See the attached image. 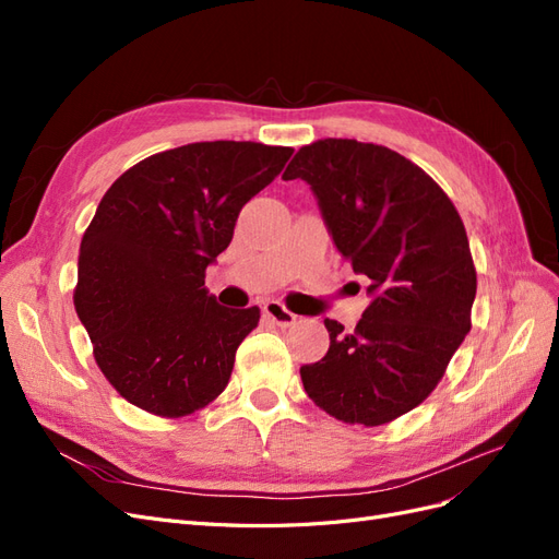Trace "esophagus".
I'll return each instance as SVG.
<instances>
[{"label": "esophagus", "mask_w": 559, "mask_h": 559, "mask_svg": "<svg viewBox=\"0 0 559 559\" xmlns=\"http://www.w3.org/2000/svg\"><path fill=\"white\" fill-rule=\"evenodd\" d=\"M263 312L277 326H292V324H296V314L292 310H286L282 302H277V300H267L265 306H263Z\"/></svg>", "instance_id": "esophagus-1"}]
</instances>
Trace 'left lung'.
Masks as SVG:
<instances>
[{
	"instance_id": "1",
	"label": "left lung",
	"mask_w": 559,
	"mask_h": 559,
	"mask_svg": "<svg viewBox=\"0 0 559 559\" xmlns=\"http://www.w3.org/2000/svg\"><path fill=\"white\" fill-rule=\"evenodd\" d=\"M302 179L343 259L373 296L354 331L324 319L326 357L300 368L308 396L345 425L380 427L425 401L471 331L476 265L452 200L396 151L357 140L300 146Z\"/></svg>"
}]
</instances>
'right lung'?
Here are the masks:
<instances>
[{
  "label": "right lung",
  "instance_id": "1",
  "mask_svg": "<svg viewBox=\"0 0 559 559\" xmlns=\"http://www.w3.org/2000/svg\"><path fill=\"white\" fill-rule=\"evenodd\" d=\"M292 146L195 142L148 156L99 200L79 249L74 308L95 364L128 403L183 417L224 392L261 310L218 306L205 270Z\"/></svg>",
  "mask_w": 559,
  "mask_h": 559
}]
</instances>
